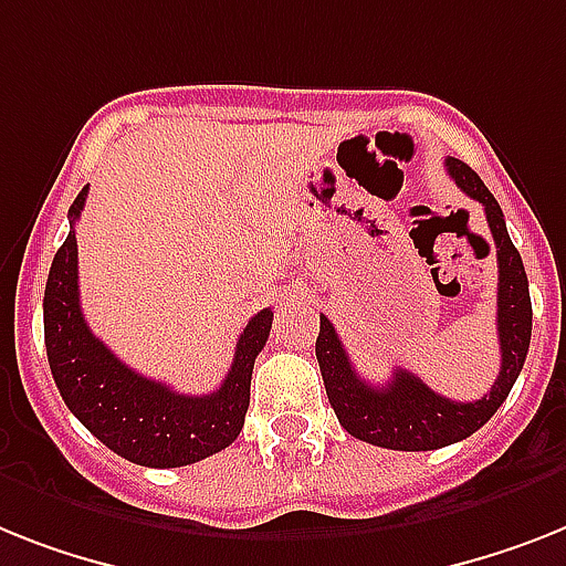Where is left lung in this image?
<instances>
[{
    "label": "left lung",
    "mask_w": 566,
    "mask_h": 566,
    "mask_svg": "<svg viewBox=\"0 0 566 566\" xmlns=\"http://www.w3.org/2000/svg\"><path fill=\"white\" fill-rule=\"evenodd\" d=\"M448 176L457 188L478 199L489 219V231L497 249V338H501V373L492 390L478 401H454L433 394L422 378L408 370H394L387 385L376 387L364 381L349 361L329 317L321 315V333L315 340V356L321 364L326 396L338 422L356 440L390 451H433L483 428L497 413L509 390L521 376L530 353L532 301L526 283L524 260L509 240L506 219L478 172L460 158H446Z\"/></svg>",
    "instance_id": "8db88e82"
}]
</instances>
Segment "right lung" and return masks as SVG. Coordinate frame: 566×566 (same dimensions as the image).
Returning <instances> with one entry per match:
<instances>
[{
	"mask_svg": "<svg viewBox=\"0 0 566 566\" xmlns=\"http://www.w3.org/2000/svg\"><path fill=\"white\" fill-rule=\"evenodd\" d=\"M88 188L69 208V237L51 263L42 321L51 376L74 417L115 454L147 469H179L217 454L240 437L251 399L254 358L272 333V310L256 312L233 349L231 370L208 396L176 394L172 387L126 367L95 338L81 312L77 237Z\"/></svg>",
	"mask_w": 566,
	"mask_h": 566,
	"instance_id": "1",
	"label": "right lung"
}]
</instances>
